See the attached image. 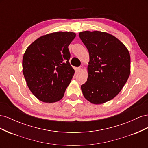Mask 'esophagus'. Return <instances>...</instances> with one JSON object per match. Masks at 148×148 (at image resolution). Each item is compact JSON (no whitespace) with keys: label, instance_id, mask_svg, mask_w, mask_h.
<instances>
[{"label":"esophagus","instance_id":"34e87169","mask_svg":"<svg viewBox=\"0 0 148 148\" xmlns=\"http://www.w3.org/2000/svg\"><path fill=\"white\" fill-rule=\"evenodd\" d=\"M82 70H83V66H80L78 68V71H79V72H80V71H81Z\"/></svg>","mask_w":148,"mask_h":148}]
</instances>
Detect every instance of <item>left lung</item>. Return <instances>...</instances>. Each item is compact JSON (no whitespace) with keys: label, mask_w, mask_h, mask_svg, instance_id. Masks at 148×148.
I'll return each mask as SVG.
<instances>
[{"label":"left lung","mask_w":148,"mask_h":148,"mask_svg":"<svg viewBox=\"0 0 148 148\" xmlns=\"http://www.w3.org/2000/svg\"><path fill=\"white\" fill-rule=\"evenodd\" d=\"M89 54L87 82L81 86L85 99L95 104L112 99L130 74V56L113 35L99 31L79 33Z\"/></svg>","instance_id":"obj_1"}]
</instances>
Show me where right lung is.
<instances>
[{
    "label": "right lung",
    "mask_w": 148,
    "mask_h": 148,
    "mask_svg": "<svg viewBox=\"0 0 148 148\" xmlns=\"http://www.w3.org/2000/svg\"><path fill=\"white\" fill-rule=\"evenodd\" d=\"M75 36L73 32L47 34L26 49L23 73L29 90L39 100L52 103L64 97L75 73L69 62V46Z\"/></svg>",
    "instance_id": "right-lung-1"
}]
</instances>
